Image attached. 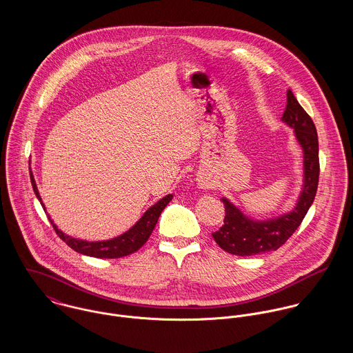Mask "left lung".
Listing matches in <instances>:
<instances>
[{
  "instance_id": "8db88e82",
  "label": "left lung",
  "mask_w": 353,
  "mask_h": 353,
  "mask_svg": "<svg viewBox=\"0 0 353 353\" xmlns=\"http://www.w3.org/2000/svg\"><path fill=\"white\" fill-rule=\"evenodd\" d=\"M281 121L294 129L303 150V188L294 209L268 220H254L228 199H221L225 208L224 224L212 236L224 252L248 256L273 252L281 248L298 230L315 199L319 178L318 134L310 115L303 110L291 90Z\"/></svg>"
}]
</instances>
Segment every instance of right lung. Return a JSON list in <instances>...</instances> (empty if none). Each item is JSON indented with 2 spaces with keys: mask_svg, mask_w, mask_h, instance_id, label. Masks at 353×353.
Returning <instances> with one entry per match:
<instances>
[{
  "mask_svg": "<svg viewBox=\"0 0 353 353\" xmlns=\"http://www.w3.org/2000/svg\"><path fill=\"white\" fill-rule=\"evenodd\" d=\"M30 175H31V183H32L34 193L42 203L43 209H46L41 196H39V192H38V188H37V183H35V179H34V175L31 171H30ZM171 200H172V194L163 197L154 205H152L151 208L141 216V219L130 230H128L126 232H123L122 235H119L117 238H112L108 241H101V242H88V241L72 238V236L63 234L61 230H58V227L51 220L50 216H49V220H50L57 235L74 252L88 255V256H95V258H121V256L137 252L141 246L145 245V242L151 236L152 231L159 220L160 213L163 212V209Z\"/></svg>",
  "mask_w": 353,
  "mask_h": 353,
  "instance_id": "obj_1",
  "label": "right lung"
}]
</instances>
